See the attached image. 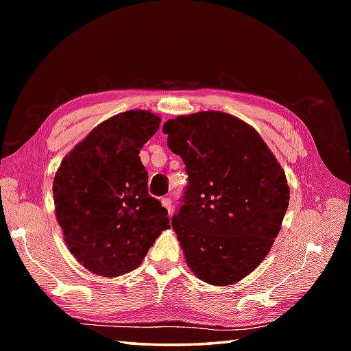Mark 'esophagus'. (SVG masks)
I'll return each mask as SVG.
<instances>
[{
    "label": "esophagus",
    "instance_id": "esophagus-1",
    "mask_svg": "<svg viewBox=\"0 0 351 351\" xmlns=\"http://www.w3.org/2000/svg\"><path fill=\"white\" fill-rule=\"evenodd\" d=\"M161 204L167 210L169 215H171V213H173V210H171V200L169 197H164V199H161Z\"/></svg>",
    "mask_w": 351,
    "mask_h": 351
}]
</instances>
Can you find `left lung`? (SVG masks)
I'll return each mask as SVG.
<instances>
[{"label":"left lung","mask_w":351,"mask_h":351,"mask_svg":"<svg viewBox=\"0 0 351 351\" xmlns=\"http://www.w3.org/2000/svg\"><path fill=\"white\" fill-rule=\"evenodd\" d=\"M162 131L189 175L171 217L185 261L211 285L241 280L279 234L289 204L285 171L252 126L221 111L170 119Z\"/></svg>","instance_id":"8db88e82"}]
</instances>
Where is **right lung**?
Returning <instances> with one entry per match:
<instances>
[{
    "label": "right lung",
    "mask_w": 351,
    "mask_h": 351,
    "mask_svg": "<svg viewBox=\"0 0 351 351\" xmlns=\"http://www.w3.org/2000/svg\"><path fill=\"white\" fill-rule=\"evenodd\" d=\"M160 123L158 116L141 110L110 117L57 170L52 191L58 225L72 255L95 274L132 271L170 228L167 210L147 193L138 156Z\"/></svg>",
    "instance_id": "right-lung-1"
}]
</instances>
